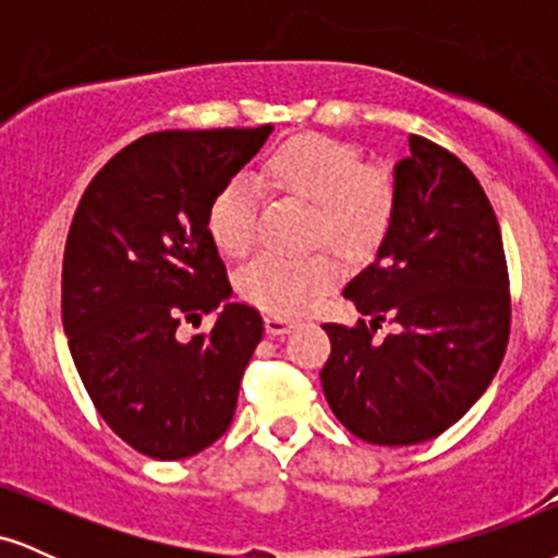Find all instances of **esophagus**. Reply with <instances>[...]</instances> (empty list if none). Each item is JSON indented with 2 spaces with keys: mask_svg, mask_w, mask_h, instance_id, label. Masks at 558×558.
I'll use <instances>...</instances> for the list:
<instances>
[{
  "mask_svg": "<svg viewBox=\"0 0 558 558\" xmlns=\"http://www.w3.org/2000/svg\"><path fill=\"white\" fill-rule=\"evenodd\" d=\"M293 328H296V319H288L280 315L265 317V330L270 332V336H286V332H291Z\"/></svg>",
  "mask_w": 558,
  "mask_h": 558,
  "instance_id": "34e87169",
  "label": "esophagus"
}]
</instances>
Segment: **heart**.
I'll list each match as a JSON object with an SVG mask.
<instances>
[{
    "instance_id": "heart-1",
    "label": "heart",
    "mask_w": 558,
    "mask_h": 558,
    "mask_svg": "<svg viewBox=\"0 0 558 558\" xmlns=\"http://www.w3.org/2000/svg\"><path fill=\"white\" fill-rule=\"evenodd\" d=\"M265 178L275 189L312 202L317 233L343 252L373 246L393 215V175L386 165H362L349 141L301 133L267 157ZM257 196L243 178H233L213 196L207 209L209 239L228 257H241L254 241ZM330 257L288 259L262 254L243 267L241 293L275 315H299L336 283Z\"/></svg>"
}]
</instances>
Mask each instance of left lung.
<instances>
[{
  "instance_id": "1",
  "label": "left lung",
  "mask_w": 558,
  "mask_h": 558,
  "mask_svg": "<svg viewBox=\"0 0 558 558\" xmlns=\"http://www.w3.org/2000/svg\"><path fill=\"white\" fill-rule=\"evenodd\" d=\"M393 215L375 257L349 280L356 328L325 323V399L356 438L414 446L459 422L490 386L509 341L501 228L470 168L409 136L393 165ZM397 332L374 338L380 322Z\"/></svg>"
}]
</instances>
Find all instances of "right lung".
Listing matches in <instances>:
<instances>
[{
	"mask_svg": "<svg viewBox=\"0 0 558 558\" xmlns=\"http://www.w3.org/2000/svg\"><path fill=\"white\" fill-rule=\"evenodd\" d=\"M270 133H149L96 172L75 209L62 262L70 354L107 425L151 459L194 457L235 414L265 325L230 301L207 209ZM204 314L216 317L213 331L174 336Z\"/></svg>",
	"mask_w": 558,
	"mask_h": 558,
	"instance_id": "add662e5",
	"label": "right lung"
}]
</instances>
